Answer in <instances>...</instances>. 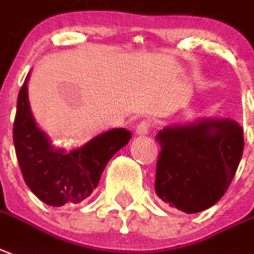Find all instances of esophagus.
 Returning a JSON list of instances; mask_svg holds the SVG:
<instances>
[{"instance_id": "obj_1", "label": "esophagus", "mask_w": 254, "mask_h": 254, "mask_svg": "<svg viewBox=\"0 0 254 254\" xmlns=\"http://www.w3.org/2000/svg\"><path fill=\"white\" fill-rule=\"evenodd\" d=\"M151 129V122L148 120H142L136 125V134L137 136H145Z\"/></svg>"}]
</instances>
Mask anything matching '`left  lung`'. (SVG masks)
Returning <instances> with one entry per match:
<instances>
[{"instance_id": "8db88e82", "label": "left lung", "mask_w": 254, "mask_h": 254, "mask_svg": "<svg viewBox=\"0 0 254 254\" xmlns=\"http://www.w3.org/2000/svg\"><path fill=\"white\" fill-rule=\"evenodd\" d=\"M156 164L157 196L180 211L194 214L222 198L244 152V129L233 120H203L164 127Z\"/></svg>"}]
</instances>
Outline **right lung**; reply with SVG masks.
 <instances>
[{
  "label": "right lung",
  "instance_id": "obj_1",
  "mask_svg": "<svg viewBox=\"0 0 254 254\" xmlns=\"http://www.w3.org/2000/svg\"><path fill=\"white\" fill-rule=\"evenodd\" d=\"M27 82L28 76L17 97L13 124V142L24 180L32 192L50 206L79 203L98 186L103 168L129 142L132 133L112 129L68 153L55 149L32 117Z\"/></svg>",
  "mask_w": 254,
  "mask_h": 254
}]
</instances>
